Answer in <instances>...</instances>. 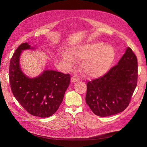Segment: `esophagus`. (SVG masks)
<instances>
[{"mask_svg": "<svg viewBox=\"0 0 147 147\" xmlns=\"http://www.w3.org/2000/svg\"><path fill=\"white\" fill-rule=\"evenodd\" d=\"M80 78L78 77V75H74V76H72V77L71 78V82L74 83V82H78L80 80Z\"/></svg>", "mask_w": 147, "mask_h": 147, "instance_id": "obj_1", "label": "esophagus"}]
</instances>
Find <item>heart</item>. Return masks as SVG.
<instances>
[{
	"label": "heart",
	"instance_id": "1",
	"mask_svg": "<svg viewBox=\"0 0 147 147\" xmlns=\"http://www.w3.org/2000/svg\"><path fill=\"white\" fill-rule=\"evenodd\" d=\"M69 53L63 52L61 57L68 67H72L75 59H83L81 67L87 76L96 78L107 72L115 59L112 46L102 42L86 43L75 47Z\"/></svg>",
	"mask_w": 147,
	"mask_h": 147
}]
</instances>
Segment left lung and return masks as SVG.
<instances>
[{"label": "left lung", "mask_w": 147, "mask_h": 147, "mask_svg": "<svg viewBox=\"0 0 147 147\" xmlns=\"http://www.w3.org/2000/svg\"><path fill=\"white\" fill-rule=\"evenodd\" d=\"M137 56L129 47L103 76L87 83L86 102L97 116L105 117L125 110L137 84Z\"/></svg>", "instance_id": "obj_1"}]
</instances>
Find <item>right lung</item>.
Masks as SVG:
<instances>
[{"label": "right lung", "instance_id": "obj_1", "mask_svg": "<svg viewBox=\"0 0 147 147\" xmlns=\"http://www.w3.org/2000/svg\"><path fill=\"white\" fill-rule=\"evenodd\" d=\"M22 43L13 53L9 67L11 91L21 105L33 116H51L59 109L69 87L70 75L54 70H45L40 76L30 78L22 72L20 56L23 50L30 49Z\"/></svg>", "mask_w": 147, "mask_h": 147}]
</instances>
